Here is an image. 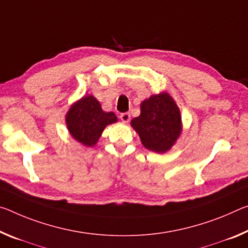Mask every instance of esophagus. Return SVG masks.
<instances>
[{
  "label": "esophagus",
  "instance_id": "1",
  "mask_svg": "<svg viewBox=\"0 0 248 248\" xmlns=\"http://www.w3.org/2000/svg\"><path fill=\"white\" fill-rule=\"evenodd\" d=\"M120 119L124 121V123H128L130 120V113L129 112H123L120 115Z\"/></svg>",
  "mask_w": 248,
  "mask_h": 248
}]
</instances>
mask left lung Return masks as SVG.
I'll use <instances>...</instances> for the list:
<instances>
[{
    "mask_svg": "<svg viewBox=\"0 0 248 248\" xmlns=\"http://www.w3.org/2000/svg\"><path fill=\"white\" fill-rule=\"evenodd\" d=\"M131 125L139 133L144 147L158 153L168 151L182 130L180 110L167 93L144 100L140 116L133 118Z\"/></svg>",
    "mask_w": 248,
    "mask_h": 248,
    "instance_id": "8db88e82",
    "label": "left lung"
}]
</instances>
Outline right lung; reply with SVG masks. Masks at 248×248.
<instances>
[{
    "mask_svg": "<svg viewBox=\"0 0 248 248\" xmlns=\"http://www.w3.org/2000/svg\"><path fill=\"white\" fill-rule=\"evenodd\" d=\"M117 121L113 112H105L93 96H86L70 107L66 116L67 128L74 139L92 147L100 138L106 125Z\"/></svg>",
    "mask_w": 248,
    "mask_h": 248,
    "instance_id": "add662e5",
    "label": "right lung"
}]
</instances>
